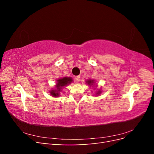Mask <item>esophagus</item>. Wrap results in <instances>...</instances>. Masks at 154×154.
Returning <instances> with one entry per match:
<instances>
[{
    "label": "esophagus",
    "instance_id": "esophagus-1",
    "mask_svg": "<svg viewBox=\"0 0 154 154\" xmlns=\"http://www.w3.org/2000/svg\"><path fill=\"white\" fill-rule=\"evenodd\" d=\"M80 76H76V77H75V79H76V80L78 82H80Z\"/></svg>",
    "mask_w": 154,
    "mask_h": 154
}]
</instances>
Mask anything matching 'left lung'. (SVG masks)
<instances>
[{
	"mask_svg": "<svg viewBox=\"0 0 154 154\" xmlns=\"http://www.w3.org/2000/svg\"><path fill=\"white\" fill-rule=\"evenodd\" d=\"M87 84H88V85H92V83H94V82H93V80H88V81H87ZM100 93H101V91H97V92L96 93V94H100Z\"/></svg>",
	"mask_w": 154,
	"mask_h": 154,
	"instance_id": "left-lung-1",
	"label": "left lung"
}]
</instances>
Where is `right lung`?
I'll return each instance as SVG.
<instances>
[{
  "label": "right lung",
  "instance_id": "obj_1",
  "mask_svg": "<svg viewBox=\"0 0 154 154\" xmlns=\"http://www.w3.org/2000/svg\"><path fill=\"white\" fill-rule=\"evenodd\" d=\"M72 81V78H68V77H64L61 79H59V80H57L56 89L51 91L50 92L51 94L54 97L59 96V92L62 91L61 90L62 88H63L64 86L68 85L69 83H71Z\"/></svg>",
  "mask_w": 154,
  "mask_h": 154
}]
</instances>
